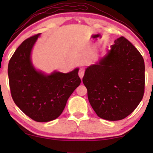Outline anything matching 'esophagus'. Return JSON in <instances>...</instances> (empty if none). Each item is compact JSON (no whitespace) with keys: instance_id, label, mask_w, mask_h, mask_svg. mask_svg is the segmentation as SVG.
Returning <instances> with one entry per match:
<instances>
[{"instance_id":"obj_1","label":"esophagus","mask_w":153,"mask_h":153,"mask_svg":"<svg viewBox=\"0 0 153 153\" xmlns=\"http://www.w3.org/2000/svg\"><path fill=\"white\" fill-rule=\"evenodd\" d=\"M84 73H85V70H84V68H80V69H79L78 75L81 79L82 78V77H83Z\"/></svg>"}]
</instances>
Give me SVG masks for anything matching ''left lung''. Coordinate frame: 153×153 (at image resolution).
I'll list each match as a JSON object with an SVG mask.
<instances>
[{"instance_id": "1", "label": "left lung", "mask_w": 153, "mask_h": 153, "mask_svg": "<svg viewBox=\"0 0 153 153\" xmlns=\"http://www.w3.org/2000/svg\"><path fill=\"white\" fill-rule=\"evenodd\" d=\"M88 98L100 118L118 121L134 111L145 92V62L124 36L116 39L106 56L88 67L82 78Z\"/></svg>"}]
</instances>
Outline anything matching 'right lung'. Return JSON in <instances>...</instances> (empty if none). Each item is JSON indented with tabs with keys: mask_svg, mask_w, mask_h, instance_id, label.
Returning <instances> with one entry per match:
<instances>
[{
	"mask_svg": "<svg viewBox=\"0 0 153 153\" xmlns=\"http://www.w3.org/2000/svg\"><path fill=\"white\" fill-rule=\"evenodd\" d=\"M40 34L26 39L10 58L8 74L12 99L33 120L47 122L62 113L68 99L80 84L78 68L68 73L37 71L31 61V52Z\"/></svg>",
	"mask_w": 153,
	"mask_h": 153,
	"instance_id": "obj_1",
	"label": "right lung"
}]
</instances>
